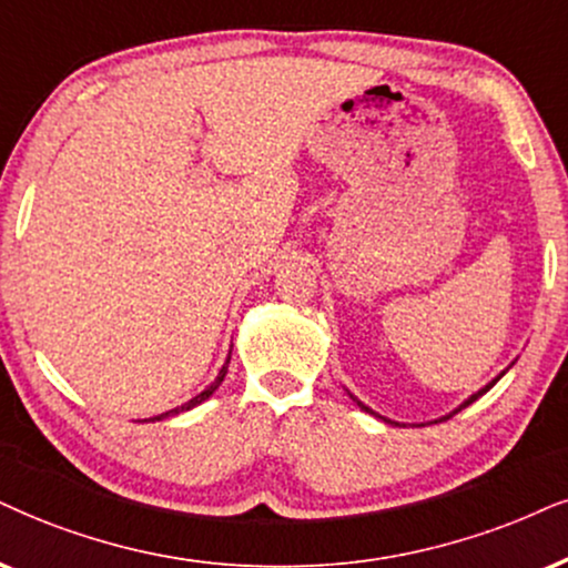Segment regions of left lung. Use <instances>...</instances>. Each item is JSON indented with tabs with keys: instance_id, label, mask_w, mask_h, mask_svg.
Segmentation results:
<instances>
[{
	"instance_id": "obj_1",
	"label": "left lung",
	"mask_w": 568,
	"mask_h": 568,
	"mask_svg": "<svg viewBox=\"0 0 568 568\" xmlns=\"http://www.w3.org/2000/svg\"><path fill=\"white\" fill-rule=\"evenodd\" d=\"M500 376H503V374H500ZM500 376H498V379H500ZM498 379H495V382H498ZM495 382H493V384H495ZM493 384H487V387H485V389H481V392H477V395H471V397H468V400H466L464 405H460V408H466V405H471L474 400H479V397H481V395H485V392H489V387H493ZM353 400H355V397H353ZM355 403H358V400H355ZM358 405H361V408H363V410L374 413V410H371V408H366V405H363V403H358ZM460 408H458V410H460ZM458 410H455V413H458ZM445 418H450V416H445Z\"/></svg>"
}]
</instances>
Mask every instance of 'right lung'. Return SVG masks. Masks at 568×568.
Returning <instances> with one entry per match:
<instances>
[{
    "mask_svg": "<svg viewBox=\"0 0 568 568\" xmlns=\"http://www.w3.org/2000/svg\"><path fill=\"white\" fill-rule=\"evenodd\" d=\"M229 361H231V355H229ZM229 361H226V366H223V368H221L219 379H215L213 384H210V387H207L205 392H200V395H197V397H192V400H189V403H184V405H181V408H173V410H168V413H163V416H155V418H152V422H160V418H168V416H176V413H184V410H189V408H194V405L205 403V400H207V397H210V395H213V392L221 387L223 376H226V371H229Z\"/></svg>",
    "mask_w": 568,
    "mask_h": 568,
    "instance_id": "obj_1",
    "label": "right lung"
}]
</instances>
